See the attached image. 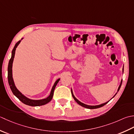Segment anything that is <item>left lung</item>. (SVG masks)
<instances>
[{"label":"left lung","mask_w":134,"mask_h":134,"mask_svg":"<svg viewBox=\"0 0 134 134\" xmlns=\"http://www.w3.org/2000/svg\"><path fill=\"white\" fill-rule=\"evenodd\" d=\"M123 72H124V66H123V68H122V73H123ZM122 80H121V82H120V86H119V88H118V90H117V92H119L120 88L121 86V84H122ZM71 93H72V97H73V99H75V101H76V102H77L79 105H80V106H83V107H84V108H88V109H97V108H99L102 107V106H104L105 105H106V103L109 102V101H110V100H111V99H112V98H113L114 97H115V95L117 94V92H116V93L115 94V95H114V96H113L112 98H111L110 100H109V101L106 102H105V103H102V104L98 105H88L84 104V103H82V102H81L80 101H79V100L77 99V98H76L75 97L74 94H73V91H72V88H71Z\"/></svg>","instance_id":"1"}]
</instances>
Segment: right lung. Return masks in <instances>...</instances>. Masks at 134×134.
<instances>
[{"mask_svg": "<svg viewBox=\"0 0 134 134\" xmlns=\"http://www.w3.org/2000/svg\"><path fill=\"white\" fill-rule=\"evenodd\" d=\"M23 39V38H22L21 40L16 43L14 47L12 52V57L9 61V65H8V81H9V84L10 87V89L12 90V91L13 92V94L15 95V96L18 98L21 101L24 103V104L29 105V106H42V105H44L47 104V103L49 102H50L52 98H53V94H54V90H55V87L57 86V84H58L59 82V81L60 80V78L58 79L57 80L55 81V82L54 83V85L52 87L50 94L49 95V96L47 97L46 98H44V99H30V98H28V97H26L25 96L24 94H23L21 92L19 91V90L17 89V87H16L13 78V70H12V68H13V61H14V56H15V50L16 48L17 47V46L20 44V42H21V40Z\"/></svg>", "mask_w": 134, "mask_h": 134, "instance_id": "add662e5", "label": "right lung"}]
</instances>
